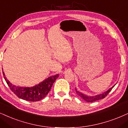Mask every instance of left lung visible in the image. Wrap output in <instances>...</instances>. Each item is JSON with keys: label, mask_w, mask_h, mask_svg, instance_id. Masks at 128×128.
I'll return each instance as SVG.
<instances>
[{"label": "left lung", "mask_w": 128, "mask_h": 128, "mask_svg": "<svg viewBox=\"0 0 128 128\" xmlns=\"http://www.w3.org/2000/svg\"><path fill=\"white\" fill-rule=\"evenodd\" d=\"M114 86L112 87H111L110 88H109L108 91L104 92V93H103L102 94H100L96 95V96H87V95L81 93V92H80L77 91V89H75V90H76V93H77L79 96L81 97V98H83V99L86 100V101L87 102H93L96 101V100L104 98L105 97L107 96V95L109 94V92L111 91L112 89L113 88V87H114Z\"/></svg>", "instance_id": "obj_1"}]
</instances>
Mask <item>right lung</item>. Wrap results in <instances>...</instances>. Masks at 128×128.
Segmentation results:
<instances>
[{
	"label": "right lung",
	"mask_w": 128,
	"mask_h": 128,
	"mask_svg": "<svg viewBox=\"0 0 128 128\" xmlns=\"http://www.w3.org/2000/svg\"><path fill=\"white\" fill-rule=\"evenodd\" d=\"M4 80L7 83L8 86L10 87V90L15 94L19 98L30 102H36L41 100L47 95L52 86L53 83L58 78L59 75L51 76L45 79L42 82L38 84L31 87H18L13 85L6 78L4 72H3Z\"/></svg>",
	"instance_id": "right-lung-1"
}]
</instances>
